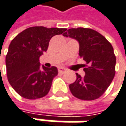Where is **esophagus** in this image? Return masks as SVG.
<instances>
[{"label": "esophagus", "mask_w": 126, "mask_h": 126, "mask_svg": "<svg viewBox=\"0 0 126 126\" xmlns=\"http://www.w3.org/2000/svg\"><path fill=\"white\" fill-rule=\"evenodd\" d=\"M58 71H59V73H61V74H63V73L66 72V69L63 68V67H59L58 68Z\"/></svg>", "instance_id": "esophagus-1"}]
</instances>
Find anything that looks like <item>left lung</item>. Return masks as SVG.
<instances>
[{"instance_id": "1", "label": "left lung", "mask_w": 126, "mask_h": 126, "mask_svg": "<svg viewBox=\"0 0 126 126\" xmlns=\"http://www.w3.org/2000/svg\"><path fill=\"white\" fill-rule=\"evenodd\" d=\"M63 35L78 42L79 56L87 63L85 76L77 73V80L69 86L72 94L84 101L98 98L115 77L116 58L112 46L99 32L91 29H70Z\"/></svg>"}]
</instances>
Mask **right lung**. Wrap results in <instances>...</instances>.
Masks as SVG:
<instances>
[{
  "label": "right lung",
  "mask_w": 126,
  "mask_h": 126,
  "mask_svg": "<svg viewBox=\"0 0 126 126\" xmlns=\"http://www.w3.org/2000/svg\"><path fill=\"white\" fill-rule=\"evenodd\" d=\"M66 30L31 27L11 41L6 56L7 75L11 86L19 95L34 100L49 93L58 70L56 66H40L39 57L47 50L52 37Z\"/></svg>",
  "instance_id": "obj_1"
}]
</instances>
